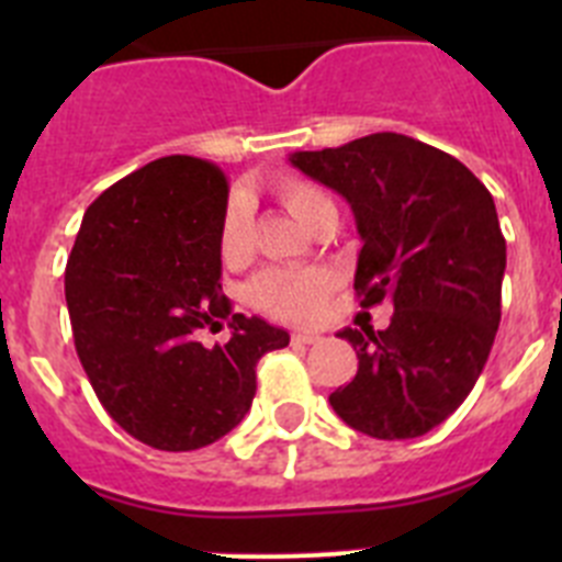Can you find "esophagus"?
<instances>
[{
  "label": "esophagus",
  "instance_id": "obj_1",
  "mask_svg": "<svg viewBox=\"0 0 562 562\" xmlns=\"http://www.w3.org/2000/svg\"><path fill=\"white\" fill-rule=\"evenodd\" d=\"M324 337L317 335V331H295L292 335V342H297V346H312V342H321Z\"/></svg>",
  "mask_w": 562,
  "mask_h": 562
}]
</instances>
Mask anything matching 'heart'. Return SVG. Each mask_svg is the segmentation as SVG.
Segmentation results:
<instances>
[{"label":"heart","instance_id":"1","mask_svg":"<svg viewBox=\"0 0 562 562\" xmlns=\"http://www.w3.org/2000/svg\"><path fill=\"white\" fill-rule=\"evenodd\" d=\"M281 205L304 227L315 225L324 213L335 211L329 193L301 177H281L276 182ZM220 250L225 261H245L252 250L250 220L241 202H231L220 227ZM335 286L331 272L317 267H270L258 272L247 286V301L267 315L286 324H315L324 315L329 292Z\"/></svg>","mask_w":562,"mask_h":562}]
</instances>
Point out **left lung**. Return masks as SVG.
<instances>
[{"mask_svg":"<svg viewBox=\"0 0 562 562\" xmlns=\"http://www.w3.org/2000/svg\"><path fill=\"white\" fill-rule=\"evenodd\" d=\"M290 162L355 211L362 310L394 304L389 329L337 335L360 366L331 408L374 439L425 436L473 391L501 324L506 241L493 196L456 157L396 132Z\"/></svg>","mask_w":562,"mask_h":562,"instance_id":"1","label":"left lung"}]
</instances>
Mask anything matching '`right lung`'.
I'll return each mask as SVG.
<instances>
[{
	"mask_svg": "<svg viewBox=\"0 0 562 562\" xmlns=\"http://www.w3.org/2000/svg\"><path fill=\"white\" fill-rule=\"evenodd\" d=\"M227 180L171 154L87 207L64 272L76 351L98 400L128 436L182 453L231 434L256 396V362L290 335L233 315L222 292ZM228 321L227 344L199 335Z\"/></svg>",
	"mask_w": 562,
	"mask_h": 562,
	"instance_id": "1",
	"label": "right lung"
}]
</instances>
